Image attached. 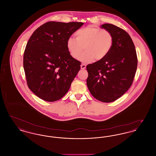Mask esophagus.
I'll return each mask as SVG.
<instances>
[{"label":"esophagus","mask_w":156,"mask_h":156,"mask_svg":"<svg viewBox=\"0 0 156 156\" xmlns=\"http://www.w3.org/2000/svg\"><path fill=\"white\" fill-rule=\"evenodd\" d=\"M81 68L82 69H85L86 68V65L82 64L81 66Z\"/></svg>","instance_id":"1"}]
</instances>
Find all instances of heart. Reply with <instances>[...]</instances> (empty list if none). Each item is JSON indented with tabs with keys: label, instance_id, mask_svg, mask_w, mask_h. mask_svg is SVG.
I'll use <instances>...</instances> for the list:
<instances>
[{
	"label": "heart",
	"instance_id": "b5f03b06",
	"mask_svg": "<svg viewBox=\"0 0 156 156\" xmlns=\"http://www.w3.org/2000/svg\"><path fill=\"white\" fill-rule=\"evenodd\" d=\"M76 40L69 37L67 47L71 56L79 59L83 50L85 52L80 58L83 62H89L94 58L103 59L110 53L113 45V37L107 30L89 26L78 30L75 33Z\"/></svg>",
	"mask_w": 156,
	"mask_h": 156
}]
</instances>
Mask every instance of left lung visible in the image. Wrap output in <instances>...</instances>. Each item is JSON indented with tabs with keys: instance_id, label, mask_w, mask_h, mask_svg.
<instances>
[{
	"instance_id": "8db88e82",
	"label": "left lung",
	"mask_w": 156,
	"mask_h": 156,
	"mask_svg": "<svg viewBox=\"0 0 156 156\" xmlns=\"http://www.w3.org/2000/svg\"><path fill=\"white\" fill-rule=\"evenodd\" d=\"M101 28L112 34L113 45L104 59L87 66V83L93 97L109 103L122 97L132 85L137 57L133 42L126 31L112 24H104Z\"/></svg>"
}]
</instances>
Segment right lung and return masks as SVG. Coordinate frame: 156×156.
Listing matches in <instances>:
<instances>
[{
  "mask_svg": "<svg viewBox=\"0 0 156 156\" xmlns=\"http://www.w3.org/2000/svg\"><path fill=\"white\" fill-rule=\"evenodd\" d=\"M82 22H48L31 36L23 55L29 89L38 98L54 102L64 97L80 71L81 62L68 50V38Z\"/></svg>",
  "mask_w": 156,
  "mask_h": 156,
  "instance_id": "1",
  "label": "right lung"
}]
</instances>
